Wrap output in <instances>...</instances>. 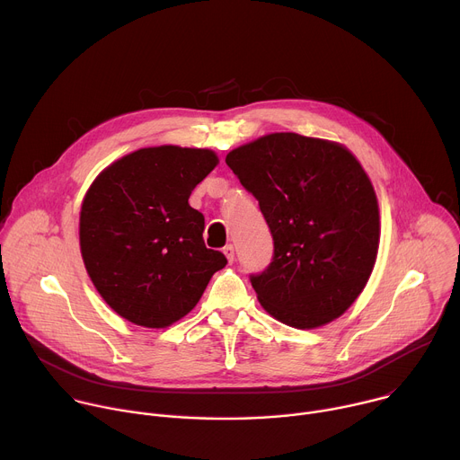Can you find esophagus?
<instances>
[{"label":"esophagus","mask_w":460,"mask_h":460,"mask_svg":"<svg viewBox=\"0 0 460 460\" xmlns=\"http://www.w3.org/2000/svg\"><path fill=\"white\" fill-rule=\"evenodd\" d=\"M224 254H226L229 264H233V261H234V247L233 245H226L224 247Z\"/></svg>","instance_id":"esophagus-1"}]
</instances>
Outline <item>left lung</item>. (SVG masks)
Masks as SVG:
<instances>
[{"instance_id":"obj_1","label":"left lung","mask_w":460,"mask_h":460,"mask_svg":"<svg viewBox=\"0 0 460 460\" xmlns=\"http://www.w3.org/2000/svg\"><path fill=\"white\" fill-rule=\"evenodd\" d=\"M226 164L260 204L275 242L270 268L251 277L273 318L314 330L364 291L378 254L375 187L339 142L271 133L233 149Z\"/></svg>"}]
</instances>
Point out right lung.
<instances>
[{"mask_svg":"<svg viewBox=\"0 0 460 460\" xmlns=\"http://www.w3.org/2000/svg\"><path fill=\"white\" fill-rule=\"evenodd\" d=\"M211 149L158 146L107 165L80 211L89 279L121 318L164 330L202 298L227 260L204 243V215L189 196L217 165Z\"/></svg>","mask_w":460,"mask_h":460,"instance_id":"1","label":"right lung"}]
</instances>
